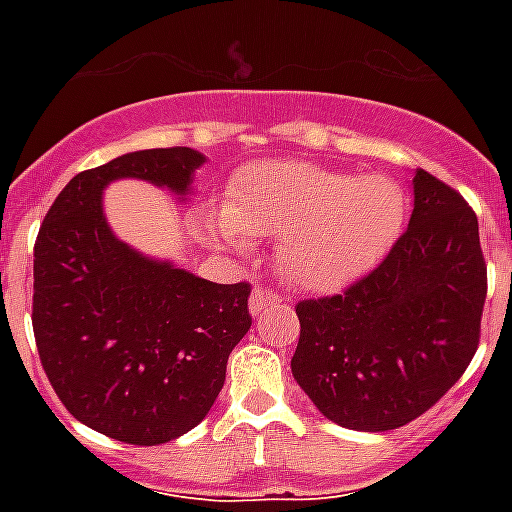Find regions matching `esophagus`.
Instances as JSON below:
<instances>
[{
  "mask_svg": "<svg viewBox=\"0 0 512 512\" xmlns=\"http://www.w3.org/2000/svg\"><path fill=\"white\" fill-rule=\"evenodd\" d=\"M279 300V292H273V289L268 287H255L252 289V295H249V311H252V316H260L268 305H276Z\"/></svg>",
  "mask_w": 512,
  "mask_h": 512,
  "instance_id": "1",
  "label": "esophagus"
}]
</instances>
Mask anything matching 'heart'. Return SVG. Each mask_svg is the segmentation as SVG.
I'll return each mask as SVG.
<instances>
[{"mask_svg": "<svg viewBox=\"0 0 512 512\" xmlns=\"http://www.w3.org/2000/svg\"><path fill=\"white\" fill-rule=\"evenodd\" d=\"M406 196L385 175L308 162L249 164L228 185L209 228L236 249L279 241V271L308 292H335L369 273L404 228Z\"/></svg>", "mask_w": 512, "mask_h": 512, "instance_id": "obj_1", "label": "heart"}]
</instances>
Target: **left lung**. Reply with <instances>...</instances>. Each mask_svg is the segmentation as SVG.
I'll return each instance as SVG.
<instances>
[{
  "label": "left lung",
  "mask_w": 512,
  "mask_h": 512,
  "mask_svg": "<svg viewBox=\"0 0 512 512\" xmlns=\"http://www.w3.org/2000/svg\"><path fill=\"white\" fill-rule=\"evenodd\" d=\"M414 209L377 268L295 305L292 374L342 428L382 433L425 414L468 369L481 337L486 263L460 193L414 172Z\"/></svg>",
  "instance_id": "1"
}]
</instances>
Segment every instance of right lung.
Here are the masks:
<instances>
[{"instance_id":"obj_1","label":"right lung","mask_w":512,"mask_h":512,"mask_svg":"<svg viewBox=\"0 0 512 512\" xmlns=\"http://www.w3.org/2000/svg\"><path fill=\"white\" fill-rule=\"evenodd\" d=\"M193 148H148L84 170L52 201L34 247L36 350L76 420L135 446L196 428L223 390L231 350L252 327L249 284H212L130 249L103 215L119 177L191 191Z\"/></svg>"}]
</instances>
